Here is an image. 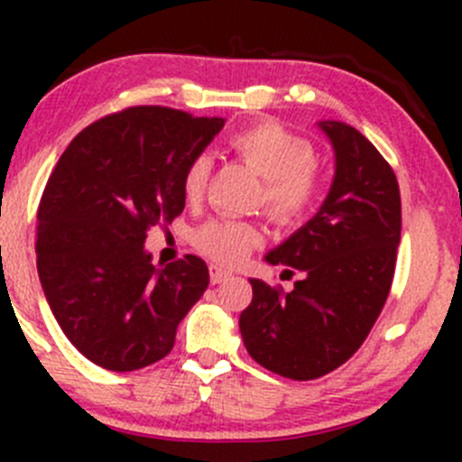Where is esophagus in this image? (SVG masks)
Instances as JSON below:
<instances>
[{
	"instance_id": "obj_1",
	"label": "esophagus",
	"mask_w": 462,
	"mask_h": 462,
	"mask_svg": "<svg viewBox=\"0 0 462 462\" xmlns=\"http://www.w3.org/2000/svg\"><path fill=\"white\" fill-rule=\"evenodd\" d=\"M230 277H232L230 270L221 268V265H217V263L209 265V282L212 283H223V282H227Z\"/></svg>"
}]
</instances>
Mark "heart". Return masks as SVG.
Wrapping results in <instances>:
<instances>
[{"mask_svg":"<svg viewBox=\"0 0 462 462\" xmlns=\"http://www.w3.org/2000/svg\"><path fill=\"white\" fill-rule=\"evenodd\" d=\"M230 149L263 179V212L282 226L301 221L313 209L319 194L315 152L304 138L274 123H257L230 138ZM212 161L194 156L183 171V192L188 201H199L208 188ZM261 241L254 223L230 217H214L194 232V245L218 263H239Z\"/></svg>","mask_w":462,"mask_h":462,"instance_id":"1","label":"heart"}]
</instances>
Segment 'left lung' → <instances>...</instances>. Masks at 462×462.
I'll use <instances>...</instances> for the list:
<instances>
[{"mask_svg":"<svg viewBox=\"0 0 462 462\" xmlns=\"http://www.w3.org/2000/svg\"><path fill=\"white\" fill-rule=\"evenodd\" d=\"M335 149V179L319 212L268 254V263L304 273L291 292L253 283L239 328L250 357L291 380H315L365 344L389 297L402 205L393 170L357 132L319 123Z\"/></svg>","mask_w":462,"mask_h":462,"instance_id":"left-lung-1","label":"left lung"}]
</instances>
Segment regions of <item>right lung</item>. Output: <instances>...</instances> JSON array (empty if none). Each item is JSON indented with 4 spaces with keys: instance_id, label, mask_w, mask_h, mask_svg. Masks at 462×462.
I'll return each instance as SVG.
<instances>
[{
    "instance_id": "1",
    "label": "right lung",
    "mask_w": 462,
    "mask_h": 462,
    "mask_svg": "<svg viewBox=\"0 0 462 462\" xmlns=\"http://www.w3.org/2000/svg\"><path fill=\"white\" fill-rule=\"evenodd\" d=\"M171 106H129L82 129L37 209V274L69 342L106 371H136L171 351L209 283L201 257L156 268L147 230L185 208L183 171L223 129Z\"/></svg>"
}]
</instances>
